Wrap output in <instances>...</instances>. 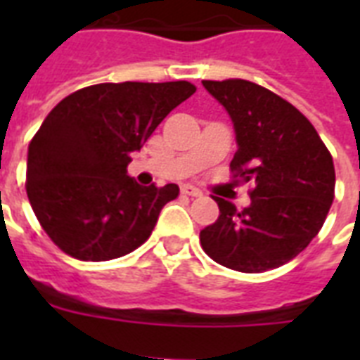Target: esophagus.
Returning <instances> with one entry per match:
<instances>
[{"label": "esophagus", "instance_id": "esophagus-1", "mask_svg": "<svg viewBox=\"0 0 360 360\" xmlns=\"http://www.w3.org/2000/svg\"><path fill=\"white\" fill-rule=\"evenodd\" d=\"M181 192H183L185 196H191V198L203 196V192L200 191V188H196V186H192V185H183V186H181Z\"/></svg>", "mask_w": 360, "mask_h": 360}]
</instances>
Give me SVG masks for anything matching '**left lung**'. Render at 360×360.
Here are the masks:
<instances>
[{
	"label": "left lung",
	"mask_w": 360,
	"mask_h": 360,
	"mask_svg": "<svg viewBox=\"0 0 360 360\" xmlns=\"http://www.w3.org/2000/svg\"><path fill=\"white\" fill-rule=\"evenodd\" d=\"M230 114L237 151L233 177L252 183L250 205L219 203L217 222L200 231L211 259L240 273L276 269L321 230L335 200V164L314 124L276 93L246 80H203Z\"/></svg>",
	"instance_id": "left-lung-1"
}]
</instances>
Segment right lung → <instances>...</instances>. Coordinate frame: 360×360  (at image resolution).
Returning a JSON list of instances; mask_svg holds the SVG:
<instances>
[{"instance_id":"right-lung-1","label":"right lung","mask_w":360,"mask_h":360,"mask_svg":"<svg viewBox=\"0 0 360 360\" xmlns=\"http://www.w3.org/2000/svg\"><path fill=\"white\" fill-rule=\"evenodd\" d=\"M191 82L97 84L65 97L27 149L25 191L48 237L84 262L115 259L143 245L179 186H141L130 153L194 95Z\"/></svg>"}]
</instances>
